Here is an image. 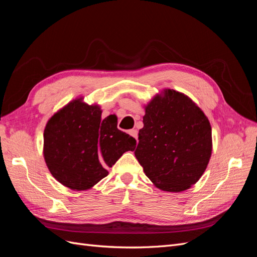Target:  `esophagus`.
I'll return each mask as SVG.
<instances>
[{
	"instance_id": "esophagus-1",
	"label": "esophagus",
	"mask_w": 257,
	"mask_h": 257,
	"mask_svg": "<svg viewBox=\"0 0 257 257\" xmlns=\"http://www.w3.org/2000/svg\"><path fill=\"white\" fill-rule=\"evenodd\" d=\"M128 133H130L131 136H133V137L136 139V141H137V135H138V133H137L136 130H131V131L128 132Z\"/></svg>"
}]
</instances>
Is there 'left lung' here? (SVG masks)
I'll return each mask as SVG.
<instances>
[{
    "mask_svg": "<svg viewBox=\"0 0 257 257\" xmlns=\"http://www.w3.org/2000/svg\"><path fill=\"white\" fill-rule=\"evenodd\" d=\"M135 157L162 191L182 192L203 176L212 152L211 125L181 92L164 89L145 106Z\"/></svg>",
    "mask_w": 257,
    "mask_h": 257,
    "instance_id": "left-lung-1",
    "label": "left lung"
}]
</instances>
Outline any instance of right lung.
Listing matches in <instances>:
<instances>
[{"label":"right lung","mask_w":257,"mask_h":257,"mask_svg":"<svg viewBox=\"0 0 257 257\" xmlns=\"http://www.w3.org/2000/svg\"><path fill=\"white\" fill-rule=\"evenodd\" d=\"M113 114L102 119L97 104L77 97L48 120L44 131V159L51 175L74 191L93 188L108 175L124 152L134 151L136 139L116 127Z\"/></svg>","instance_id":"1"}]
</instances>
